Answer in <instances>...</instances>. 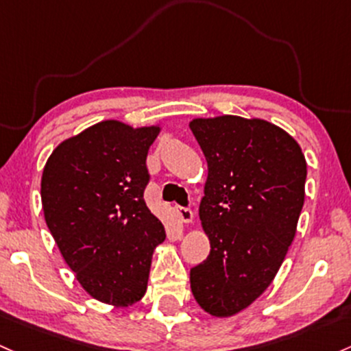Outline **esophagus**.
<instances>
[{
    "label": "esophagus",
    "mask_w": 351,
    "mask_h": 351,
    "mask_svg": "<svg viewBox=\"0 0 351 351\" xmlns=\"http://www.w3.org/2000/svg\"><path fill=\"white\" fill-rule=\"evenodd\" d=\"M176 217L180 218V221L191 223V221H193V211H191L190 208L176 206Z\"/></svg>",
    "instance_id": "34e87169"
}]
</instances>
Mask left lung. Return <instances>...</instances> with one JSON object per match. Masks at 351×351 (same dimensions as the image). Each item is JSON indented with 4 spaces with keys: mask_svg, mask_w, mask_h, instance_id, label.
<instances>
[{
    "mask_svg": "<svg viewBox=\"0 0 351 351\" xmlns=\"http://www.w3.org/2000/svg\"><path fill=\"white\" fill-rule=\"evenodd\" d=\"M208 163L199 219L210 255L190 271L198 305L225 318L263 293L293 241L306 161L280 126L233 114L190 121Z\"/></svg>",
    "mask_w": 351,
    "mask_h": 351,
    "instance_id": "8db88e82",
    "label": "left lung"
}]
</instances>
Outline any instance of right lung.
I'll return each mask as SVG.
<instances>
[{"instance_id":"add662e5","label":"right lung","mask_w":351,"mask_h":351,"mask_svg":"<svg viewBox=\"0 0 351 351\" xmlns=\"http://www.w3.org/2000/svg\"><path fill=\"white\" fill-rule=\"evenodd\" d=\"M160 126L96 123L53 149L41 176L49 232L88 295L132 306L148 287L153 252L167 234L146 206V156Z\"/></svg>"}]
</instances>
